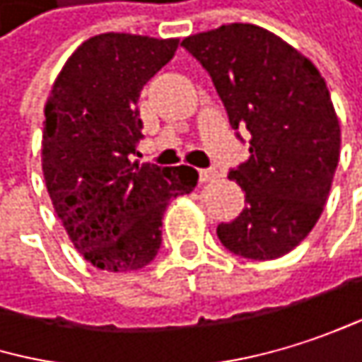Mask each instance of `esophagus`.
Returning a JSON list of instances; mask_svg holds the SVG:
<instances>
[{"label": "esophagus", "mask_w": 362, "mask_h": 362, "mask_svg": "<svg viewBox=\"0 0 362 362\" xmlns=\"http://www.w3.org/2000/svg\"><path fill=\"white\" fill-rule=\"evenodd\" d=\"M218 177V171L216 169H199V182H212V180Z\"/></svg>", "instance_id": "obj_1"}]
</instances>
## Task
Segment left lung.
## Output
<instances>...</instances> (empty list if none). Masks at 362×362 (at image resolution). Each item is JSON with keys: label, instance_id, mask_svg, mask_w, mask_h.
Returning a JSON list of instances; mask_svg holds the SVG:
<instances>
[{"label": "left lung", "instance_id": "left-lung-1", "mask_svg": "<svg viewBox=\"0 0 362 362\" xmlns=\"http://www.w3.org/2000/svg\"><path fill=\"white\" fill-rule=\"evenodd\" d=\"M182 46L212 76L231 127L250 133V158L229 173L246 208L218 225V240L244 259L284 257L318 223L339 160L327 82L308 57L257 25H223Z\"/></svg>", "mask_w": 362, "mask_h": 362}]
</instances>
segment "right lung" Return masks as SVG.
Masks as SVG:
<instances>
[{
	"label": "right lung",
	"mask_w": 362,
	"mask_h": 362,
	"mask_svg": "<svg viewBox=\"0 0 362 362\" xmlns=\"http://www.w3.org/2000/svg\"><path fill=\"white\" fill-rule=\"evenodd\" d=\"M177 37L99 33L59 71L44 105L42 171L74 248L103 272L146 267L160 248L163 212L197 187L189 165L131 163L141 137L137 99Z\"/></svg>",
	"instance_id": "1"
}]
</instances>
